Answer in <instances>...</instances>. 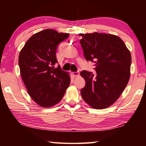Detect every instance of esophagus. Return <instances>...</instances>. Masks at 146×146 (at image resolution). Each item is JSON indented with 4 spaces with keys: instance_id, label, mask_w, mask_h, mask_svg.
Wrapping results in <instances>:
<instances>
[{
    "instance_id": "obj_1",
    "label": "esophagus",
    "mask_w": 146,
    "mask_h": 146,
    "mask_svg": "<svg viewBox=\"0 0 146 146\" xmlns=\"http://www.w3.org/2000/svg\"><path fill=\"white\" fill-rule=\"evenodd\" d=\"M72 74L74 77H78V76H79V75H80V73H79L78 71H76V72H73Z\"/></svg>"
}]
</instances>
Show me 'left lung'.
Segmentation results:
<instances>
[{"label":"left lung","mask_w":146,"mask_h":146,"mask_svg":"<svg viewBox=\"0 0 146 146\" xmlns=\"http://www.w3.org/2000/svg\"><path fill=\"white\" fill-rule=\"evenodd\" d=\"M80 42L87 60L95 62L96 75L82 71L86 86L80 91L84 100L92 108L102 110L113 105L130 78L131 55L123 41L112 34L80 33Z\"/></svg>","instance_id":"obj_1"}]
</instances>
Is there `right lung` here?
<instances>
[{
	"instance_id": "1",
	"label": "right lung",
	"mask_w": 146,
	"mask_h": 146,
	"mask_svg": "<svg viewBox=\"0 0 146 146\" xmlns=\"http://www.w3.org/2000/svg\"><path fill=\"white\" fill-rule=\"evenodd\" d=\"M70 36L46 29L34 34L21 49L19 65L31 98L42 108L52 107L63 98L70 84V73L55 68L57 45Z\"/></svg>"
}]
</instances>
